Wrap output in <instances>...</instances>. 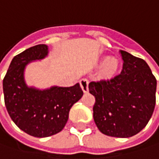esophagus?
<instances>
[{
    "label": "esophagus",
    "instance_id": "1",
    "mask_svg": "<svg viewBox=\"0 0 159 159\" xmlns=\"http://www.w3.org/2000/svg\"><path fill=\"white\" fill-rule=\"evenodd\" d=\"M80 85H81V88L83 91L86 93L89 91V88H88V85H89V80L86 79V78H83V79L80 81Z\"/></svg>",
    "mask_w": 159,
    "mask_h": 159
}]
</instances>
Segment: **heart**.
<instances>
[{
  "instance_id": "obj_1",
  "label": "heart",
  "mask_w": 159,
  "mask_h": 159,
  "mask_svg": "<svg viewBox=\"0 0 159 159\" xmlns=\"http://www.w3.org/2000/svg\"><path fill=\"white\" fill-rule=\"evenodd\" d=\"M99 63L101 64L100 74L105 77H112L114 75L117 74L120 65V61L118 58L110 57L108 55L102 56Z\"/></svg>"
}]
</instances>
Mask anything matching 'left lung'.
Segmentation results:
<instances>
[{"label":"left lung","instance_id":"1","mask_svg":"<svg viewBox=\"0 0 159 159\" xmlns=\"http://www.w3.org/2000/svg\"><path fill=\"white\" fill-rule=\"evenodd\" d=\"M123 60L120 74L111 79L90 82L95 97L93 118L104 134L127 138L145 128L156 105L157 80L143 59L120 51Z\"/></svg>","mask_w":159,"mask_h":159}]
</instances>
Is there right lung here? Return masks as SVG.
<instances>
[{"label": "right lung", "mask_w": 159, "mask_h": 159, "mask_svg": "<svg viewBox=\"0 0 159 159\" xmlns=\"http://www.w3.org/2000/svg\"><path fill=\"white\" fill-rule=\"evenodd\" d=\"M47 54V45L26 49L13 58L3 79L4 101L9 116L21 130L35 137L61 132L68 121L70 108L84 95L79 84L46 90L27 86L25 67Z\"/></svg>", "instance_id": "1"}]
</instances>
